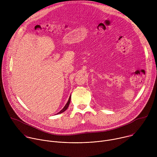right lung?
<instances>
[{
  "label": "right lung",
  "instance_id": "right-lung-1",
  "mask_svg": "<svg viewBox=\"0 0 157 157\" xmlns=\"http://www.w3.org/2000/svg\"><path fill=\"white\" fill-rule=\"evenodd\" d=\"M70 101H71V96H70V98H69V99H68V102L66 103V105H65V106L63 107V109L61 110H60L57 114H61V113H63L64 111H65L67 109H68V106H69V105H70Z\"/></svg>",
  "mask_w": 157,
  "mask_h": 157
}]
</instances>
